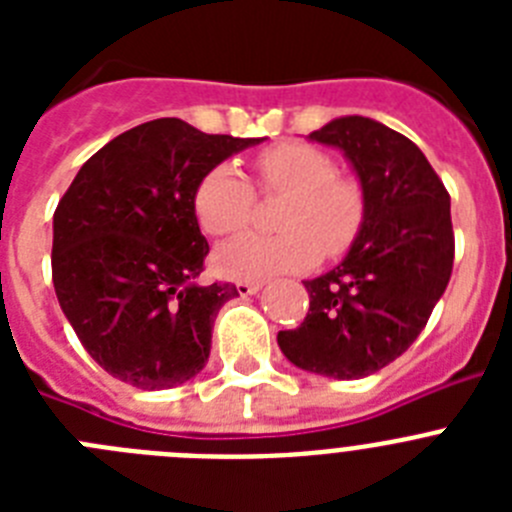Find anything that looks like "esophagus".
I'll return each instance as SVG.
<instances>
[{"label": "esophagus", "mask_w": 512, "mask_h": 512, "mask_svg": "<svg viewBox=\"0 0 512 512\" xmlns=\"http://www.w3.org/2000/svg\"><path fill=\"white\" fill-rule=\"evenodd\" d=\"M261 287H264L261 282H238V284H235V289H238V295H241V297L256 295Z\"/></svg>", "instance_id": "1"}]
</instances>
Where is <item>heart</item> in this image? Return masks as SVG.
Returning <instances> with one entry per match:
<instances>
[{
  "label": "heart",
  "instance_id": "obj_1",
  "mask_svg": "<svg viewBox=\"0 0 512 512\" xmlns=\"http://www.w3.org/2000/svg\"><path fill=\"white\" fill-rule=\"evenodd\" d=\"M259 189L284 194L282 235H246L217 251L215 266L228 279L264 282L305 271L320 256L336 259L354 246L364 228L366 194L354 176L338 174L336 158L310 143H279L256 158ZM256 194L230 164L202 176L194 189V215L210 235H235L251 225Z\"/></svg>",
  "mask_w": 512,
  "mask_h": 512
}]
</instances>
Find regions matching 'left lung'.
<instances>
[{"instance_id": "obj_1", "label": "left lung", "mask_w": 512, "mask_h": 512, "mask_svg": "<svg viewBox=\"0 0 512 512\" xmlns=\"http://www.w3.org/2000/svg\"><path fill=\"white\" fill-rule=\"evenodd\" d=\"M310 140L341 148L366 194L359 238L333 271L305 282L310 310L279 330L305 372L361 379L413 346L454 269L451 197L413 140L361 115L330 120Z\"/></svg>"}]
</instances>
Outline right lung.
Returning a JSON list of instances; mask_svg holds the SVG:
<instances>
[{
	"label": "right lung",
	"instance_id": "obj_1",
	"mask_svg": "<svg viewBox=\"0 0 512 512\" xmlns=\"http://www.w3.org/2000/svg\"><path fill=\"white\" fill-rule=\"evenodd\" d=\"M264 138L207 135L179 117L99 148L53 212V287L89 356L138 390L202 372L235 284H197L210 253L194 215L207 171Z\"/></svg>",
	"mask_w": 512,
	"mask_h": 512
}]
</instances>
